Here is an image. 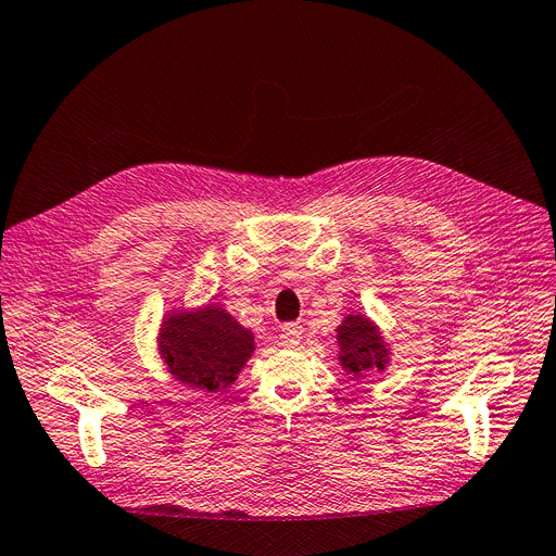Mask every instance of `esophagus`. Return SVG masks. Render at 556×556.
Listing matches in <instances>:
<instances>
[{
    "label": "esophagus",
    "mask_w": 556,
    "mask_h": 556,
    "mask_svg": "<svg viewBox=\"0 0 556 556\" xmlns=\"http://www.w3.org/2000/svg\"><path fill=\"white\" fill-rule=\"evenodd\" d=\"M301 338H303V326L301 324L290 321V324H285L280 328V342L285 346H296L301 342Z\"/></svg>",
    "instance_id": "esophagus-1"
}]
</instances>
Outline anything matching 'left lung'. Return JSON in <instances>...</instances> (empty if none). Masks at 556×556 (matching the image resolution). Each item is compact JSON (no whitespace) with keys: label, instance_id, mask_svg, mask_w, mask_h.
<instances>
[{"label":"left lung","instance_id":"8db88e82","mask_svg":"<svg viewBox=\"0 0 556 556\" xmlns=\"http://www.w3.org/2000/svg\"><path fill=\"white\" fill-rule=\"evenodd\" d=\"M338 361L353 379H365L369 371H386L390 365V346L367 315L353 313L338 326Z\"/></svg>","mask_w":556,"mask_h":556}]
</instances>
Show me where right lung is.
Instances as JSON below:
<instances>
[{
    "label": "right lung",
    "instance_id": "right-lung-1",
    "mask_svg": "<svg viewBox=\"0 0 556 556\" xmlns=\"http://www.w3.org/2000/svg\"><path fill=\"white\" fill-rule=\"evenodd\" d=\"M157 351L175 381L218 392L230 388L251 361L255 336L216 303L175 307L160 326Z\"/></svg>",
    "mask_w": 556,
    "mask_h": 556
}]
</instances>
